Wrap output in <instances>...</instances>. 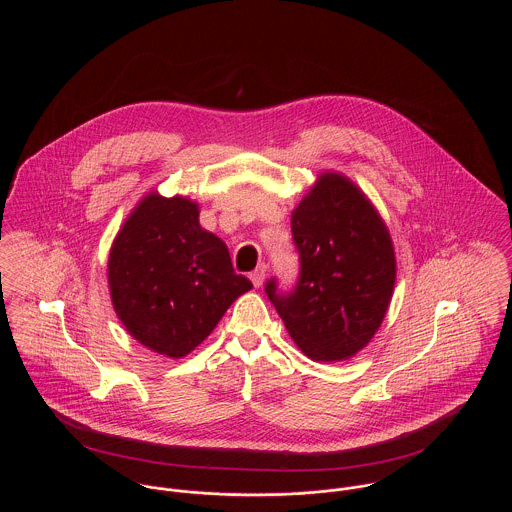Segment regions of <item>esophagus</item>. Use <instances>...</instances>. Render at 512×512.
<instances>
[{
    "label": "esophagus",
    "instance_id": "obj_1",
    "mask_svg": "<svg viewBox=\"0 0 512 512\" xmlns=\"http://www.w3.org/2000/svg\"><path fill=\"white\" fill-rule=\"evenodd\" d=\"M266 278V264H260L254 272H250V282L254 284V288H260L264 284Z\"/></svg>",
    "mask_w": 512,
    "mask_h": 512
}]
</instances>
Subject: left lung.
Masks as SVG:
<instances>
[{
	"mask_svg": "<svg viewBox=\"0 0 512 512\" xmlns=\"http://www.w3.org/2000/svg\"><path fill=\"white\" fill-rule=\"evenodd\" d=\"M299 276L264 286L297 347L313 361L361 351L380 327L396 280L390 234L365 195L325 173L292 215Z\"/></svg>",
	"mask_w": 512,
	"mask_h": 512,
	"instance_id": "obj_1",
	"label": "left lung"
}]
</instances>
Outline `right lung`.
Segmentation results:
<instances>
[{
	"label": "right lung",
	"instance_id": "obj_1",
	"mask_svg": "<svg viewBox=\"0 0 512 512\" xmlns=\"http://www.w3.org/2000/svg\"><path fill=\"white\" fill-rule=\"evenodd\" d=\"M114 309L130 335L181 359L252 288L232 268L226 244L199 224L189 199L149 195L126 220L108 262Z\"/></svg>",
	"mask_w": 512,
	"mask_h": 512
}]
</instances>
